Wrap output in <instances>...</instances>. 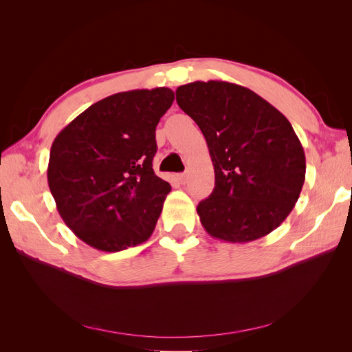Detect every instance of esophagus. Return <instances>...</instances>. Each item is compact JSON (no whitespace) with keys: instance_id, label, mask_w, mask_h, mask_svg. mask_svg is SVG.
<instances>
[{"instance_id":"34e87169","label":"esophagus","mask_w":352,"mask_h":352,"mask_svg":"<svg viewBox=\"0 0 352 352\" xmlns=\"http://www.w3.org/2000/svg\"><path fill=\"white\" fill-rule=\"evenodd\" d=\"M176 177H177V180H179V182L182 184V185H185V184L188 182V175H186V173H179Z\"/></svg>"}]
</instances>
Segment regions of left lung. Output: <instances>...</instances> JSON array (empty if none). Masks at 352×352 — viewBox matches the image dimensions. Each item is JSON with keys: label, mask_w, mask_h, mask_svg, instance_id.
I'll return each instance as SVG.
<instances>
[{"label": "left lung", "mask_w": 352, "mask_h": 352, "mask_svg": "<svg viewBox=\"0 0 352 352\" xmlns=\"http://www.w3.org/2000/svg\"><path fill=\"white\" fill-rule=\"evenodd\" d=\"M176 101L204 135L214 189L198 216L208 235L250 242L269 235L295 207L305 180V154L286 117L241 85H182Z\"/></svg>", "instance_id": "left-lung-1"}]
</instances>
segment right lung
Listing matches in <instances>:
<instances>
[{
	"label": "right lung",
	"mask_w": 352,
	"mask_h": 352,
	"mask_svg": "<svg viewBox=\"0 0 352 352\" xmlns=\"http://www.w3.org/2000/svg\"><path fill=\"white\" fill-rule=\"evenodd\" d=\"M173 100L168 88L110 95L52 142L47 176L57 210L95 250L136 247L154 232L172 189L153 170L155 127Z\"/></svg>",
	"instance_id": "right-lung-1"
}]
</instances>
